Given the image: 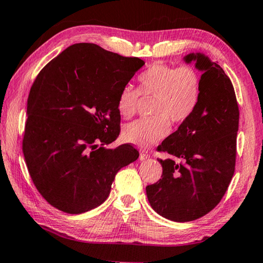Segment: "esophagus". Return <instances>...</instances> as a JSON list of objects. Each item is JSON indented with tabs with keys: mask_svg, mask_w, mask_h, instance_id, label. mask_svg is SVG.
I'll return each mask as SVG.
<instances>
[{
	"mask_svg": "<svg viewBox=\"0 0 263 263\" xmlns=\"http://www.w3.org/2000/svg\"><path fill=\"white\" fill-rule=\"evenodd\" d=\"M140 155H139V159L140 160H146L147 158H149V153L147 152V151L145 149H140Z\"/></svg>",
	"mask_w": 263,
	"mask_h": 263,
	"instance_id": "34e87169",
	"label": "esophagus"
}]
</instances>
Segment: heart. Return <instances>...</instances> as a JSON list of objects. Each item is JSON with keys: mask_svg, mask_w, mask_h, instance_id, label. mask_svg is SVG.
I'll list each match as a JSON object with an SVG mask.
<instances>
[{"mask_svg": "<svg viewBox=\"0 0 263 263\" xmlns=\"http://www.w3.org/2000/svg\"><path fill=\"white\" fill-rule=\"evenodd\" d=\"M138 83L139 89L131 84L121 89L117 109L123 117L130 118L136 114L140 95L155 97L154 118L137 119L123 128L124 139L146 148L168 135L169 122L180 125L191 118L201 100L202 78L191 66L157 62L138 75Z\"/></svg>", "mask_w": 263, "mask_h": 263, "instance_id": "1", "label": "heart"}]
</instances>
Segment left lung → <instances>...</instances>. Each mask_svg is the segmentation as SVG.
<instances>
[{"instance_id": "8db88e82", "label": "left lung", "mask_w": 263, "mask_h": 263, "mask_svg": "<svg viewBox=\"0 0 263 263\" xmlns=\"http://www.w3.org/2000/svg\"><path fill=\"white\" fill-rule=\"evenodd\" d=\"M193 60L203 70L199 104L189 121L158 146V152L171 158L158 159L161 179L146 186L153 210L179 222L198 219L218 205L237 158L239 106L233 84L217 62L201 53L185 57L186 62Z\"/></svg>"}]
</instances>
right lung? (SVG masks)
<instances>
[{"label":"right lung","mask_w":263,"mask_h":263,"mask_svg":"<svg viewBox=\"0 0 263 263\" xmlns=\"http://www.w3.org/2000/svg\"><path fill=\"white\" fill-rule=\"evenodd\" d=\"M145 62L81 43L35 78L28 97L23 154L45 201L77 215L101 205L118 171L136 161L130 144L105 148L121 132L117 97Z\"/></svg>","instance_id":"obj_1"}]
</instances>
